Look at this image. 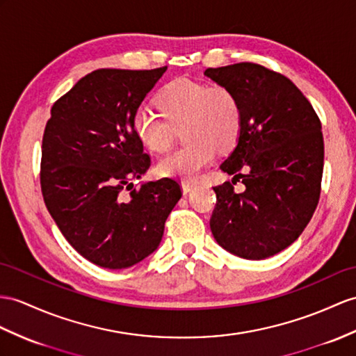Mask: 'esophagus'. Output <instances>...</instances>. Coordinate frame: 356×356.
Wrapping results in <instances>:
<instances>
[{
	"instance_id": "obj_1",
	"label": "esophagus",
	"mask_w": 356,
	"mask_h": 356,
	"mask_svg": "<svg viewBox=\"0 0 356 356\" xmlns=\"http://www.w3.org/2000/svg\"><path fill=\"white\" fill-rule=\"evenodd\" d=\"M195 187H196L195 181H183V183H181V188H183V193H184V195L192 192V190H193Z\"/></svg>"
}]
</instances>
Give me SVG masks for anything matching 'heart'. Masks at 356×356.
<instances>
[{"label":"heart","instance_id":"heart-1","mask_svg":"<svg viewBox=\"0 0 356 356\" xmlns=\"http://www.w3.org/2000/svg\"><path fill=\"white\" fill-rule=\"evenodd\" d=\"M157 106L161 115L138 107L133 115L136 137L152 152L170 148L175 129L183 127V148L159 163L164 177L192 179L214 159L216 146L225 151L236 145L241 111L234 93L222 86L178 78L160 92Z\"/></svg>","mask_w":356,"mask_h":356}]
</instances>
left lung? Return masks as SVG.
<instances>
[{
	"label": "left lung",
	"instance_id": "8db88e82",
	"mask_svg": "<svg viewBox=\"0 0 356 356\" xmlns=\"http://www.w3.org/2000/svg\"><path fill=\"white\" fill-rule=\"evenodd\" d=\"M205 76L237 98V145L220 169L232 183L216 192L210 228L228 252L264 259L289 248L313 218L323 175L322 124L287 76L261 65L208 67ZM242 179L243 194L233 192Z\"/></svg>",
	"mask_w": 356,
	"mask_h": 356
}]
</instances>
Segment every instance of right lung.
Masks as SVG:
<instances>
[{
	"label": "right lung",
	"instance_id": "add662e5",
	"mask_svg": "<svg viewBox=\"0 0 356 356\" xmlns=\"http://www.w3.org/2000/svg\"><path fill=\"white\" fill-rule=\"evenodd\" d=\"M166 69H97L54 102L43 133V201L69 245L104 268L149 257L181 199L175 179L129 183L151 166L133 115Z\"/></svg>",
	"mask_w": 356,
	"mask_h": 356
}]
</instances>
